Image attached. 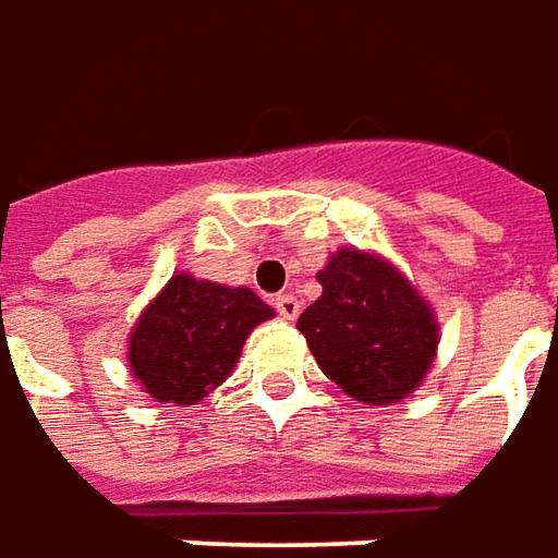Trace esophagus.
Masks as SVG:
<instances>
[{
  "label": "esophagus",
  "instance_id": "34e87169",
  "mask_svg": "<svg viewBox=\"0 0 558 558\" xmlns=\"http://www.w3.org/2000/svg\"><path fill=\"white\" fill-rule=\"evenodd\" d=\"M271 305H275V312H278L283 320H293L299 315V299L290 296V293H280V296L271 299Z\"/></svg>",
  "mask_w": 558,
  "mask_h": 558
}]
</instances>
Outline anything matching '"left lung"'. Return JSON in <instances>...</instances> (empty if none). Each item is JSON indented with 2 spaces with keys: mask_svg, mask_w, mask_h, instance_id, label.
<instances>
[{
  "mask_svg": "<svg viewBox=\"0 0 558 558\" xmlns=\"http://www.w3.org/2000/svg\"><path fill=\"white\" fill-rule=\"evenodd\" d=\"M324 293L299 315L320 371L367 404L411 395L433 364L438 324L389 262L339 250L317 275Z\"/></svg>",
  "mask_w": 558,
  "mask_h": 558,
  "instance_id": "1",
  "label": "left lung"
}]
</instances>
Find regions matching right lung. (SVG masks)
Returning <instances> with one entry per match:
<instances>
[{"label":"right lung","mask_w":558,"mask_h":558,"mask_svg":"<svg viewBox=\"0 0 558 558\" xmlns=\"http://www.w3.org/2000/svg\"><path fill=\"white\" fill-rule=\"evenodd\" d=\"M275 315L253 290L175 275L129 337V367L163 404H194L234 371L243 339Z\"/></svg>","instance_id":"add662e5"}]
</instances>
